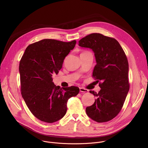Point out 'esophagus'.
Returning <instances> with one entry per match:
<instances>
[{"instance_id":"34e87169","label":"esophagus","mask_w":148,"mask_h":148,"mask_svg":"<svg viewBox=\"0 0 148 148\" xmlns=\"http://www.w3.org/2000/svg\"><path fill=\"white\" fill-rule=\"evenodd\" d=\"M80 91L81 92H83V93H86V92H88V90L85 89L83 87H80Z\"/></svg>"}]
</instances>
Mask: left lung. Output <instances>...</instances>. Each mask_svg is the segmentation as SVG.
Returning <instances> with one entry per match:
<instances>
[{
  "label": "left lung",
  "instance_id": "left-lung-1",
  "mask_svg": "<svg viewBox=\"0 0 148 148\" xmlns=\"http://www.w3.org/2000/svg\"><path fill=\"white\" fill-rule=\"evenodd\" d=\"M79 45L93 51L96 65L92 76L98 83L101 82L99 93L89 91L96 99L92 106L86 108V113L97 123L109 121L121 110L129 90L126 55L115 39L99 33L82 38Z\"/></svg>",
  "mask_w": 148,
  "mask_h": 148
}]
</instances>
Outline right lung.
I'll use <instances>...</instances> for the list:
<instances>
[{
	"instance_id": "obj_1",
	"label": "right lung",
	"mask_w": 148,
	"mask_h": 148,
	"mask_svg": "<svg viewBox=\"0 0 148 148\" xmlns=\"http://www.w3.org/2000/svg\"><path fill=\"white\" fill-rule=\"evenodd\" d=\"M76 40L63 42L43 39L29 45L19 64L22 97L31 113L43 122L52 123L66 112L68 100L79 93V88L56 86L52 76L58 74L65 58Z\"/></svg>"
}]
</instances>
